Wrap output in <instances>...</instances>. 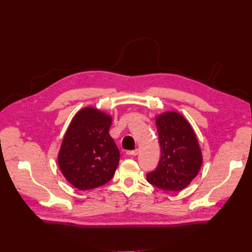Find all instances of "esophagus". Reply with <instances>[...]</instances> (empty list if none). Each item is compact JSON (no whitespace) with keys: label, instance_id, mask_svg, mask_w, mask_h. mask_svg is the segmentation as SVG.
Wrapping results in <instances>:
<instances>
[{"label":"esophagus","instance_id":"obj_1","mask_svg":"<svg viewBox=\"0 0 252 252\" xmlns=\"http://www.w3.org/2000/svg\"><path fill=\"white\" fill-rule=\"evenodd\" d=\"M128 156H132V157H134V156H137V154H138V150L137 149H135V150H133V151H129V152H127L126 153Z\"/></svg>","mask_w":252,"mask_h":252}]
</instances>
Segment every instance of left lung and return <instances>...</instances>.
I'll use <instances>...</instances> for the list:
<instances>
[{
	"label": "left lung",
	"instance_id": "8db88e82",
	"mask_svg": "<svg viewBox=\"0 0 252 252\" xmlns=\"http://www.w3.org/2000/svg\"><path fill=\"white\" fill-rule=\"evenodd\" d=\"M160 159L157 168L147 174L148 182L166 191H179L197 175L202 155L196 136L188 121L168 112L157 118Z\"/></svg>",
	"mask_w": 252,
	"mask_h": 252
}]
</instances>
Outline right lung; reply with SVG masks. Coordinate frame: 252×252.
I'll return each mask as SVG.
<instances>
[{"label": "right lung", "mask_w": 252, "mask_h": 252, "mask_svg": "<svg viewBox=\"0 0 252 252\" xmlns=\"http://www.w3.org/2000/svg\"><path fill=\"white\" fill-rule=\"evenodd\" d=\"M111 117L85 107L71 121L59 153V166L66 181L81 190L105 185L113 178L120 151L109 133Z\"/></svg>", "instance_id": "obj_1"}]
</instances>
